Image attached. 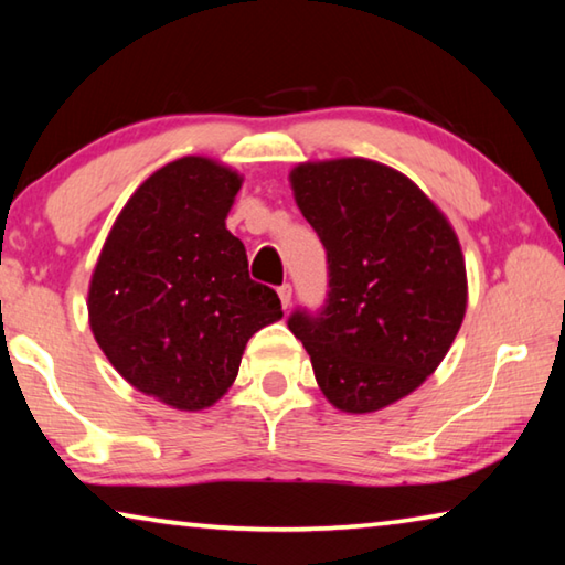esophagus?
Returning <instances> with one entry per match:
<instances>
[{"mask_svg":"<svg viewBox=\"0 0 565 565\" xmlns=\"http://www.w3.org/2000/svg\"><path fill=\"white\" fill-rule=\"evenodd\" d=\"M276 291H279V299H281L284 309H289V306H291V284H281Z\"/></svg>","mask_w":565,"mask_h":565,"instance_id":"obj_1","label":"esophagus"}]
</instances>
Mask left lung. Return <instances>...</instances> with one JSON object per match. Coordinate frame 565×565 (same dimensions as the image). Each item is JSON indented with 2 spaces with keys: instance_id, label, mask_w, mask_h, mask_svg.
<instances>
[{
  "instance_id": "left-lung-1",
  "label": "left lung",
  "mask_w": 565,
  "mask_h": 565,
  "mask_svg": "<svg viewBox=\"0 0 565 565\" xmlns=\"http://www.w3.org/2000/svg\"><path fill=\"white\" fill-rule=\"evenodd\" d=\"M291 186L327 248L329 294L286 323L323 396L371 414L424 384L451 349L466 313L461 244L431 199L379 161H309Z\"/></svg>"
}]
</instances>
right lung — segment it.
I'll return each instance as SVG.
<instances>
[{"instance_id": "obj_1", "label": "right lung", "mask_w": 565, "mask_h": 565, "mask_svg": "<svg viewBox=\"0 0 565 565\" xmlns=\"http://www.w3.org/2000/svg\"><path fill=\"white\" fill-rule=\"evenodd\" d=\"M242 177L204 157L154 171L114 222L89 284V323L111 366L179 411L216 404L246 341L284 317L274 289L248 279L226 228Z\"/></svg>"}]
</instances>
